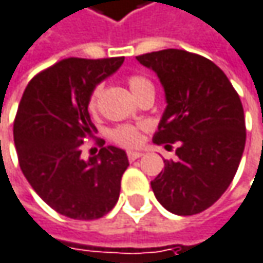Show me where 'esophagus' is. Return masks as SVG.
Masks as SVG:
<instances>
[{
	"mask_svg": "<svg viewBox=\"0 0 263 263\" xmlns=\"http://www.w3.org/2000/svg\"><path fill=\"white\" fill-rule=\"evenodd\" d=\"M141 156H144V153H142V152H138V150H128V152H127V158H128V161H136V159H139Z\"/></svg>",
	"mask_w": 263,
	"mask_h": 263,
	"instance_id": "obj_1",
	"label": "esophagus"
}]
</instances>
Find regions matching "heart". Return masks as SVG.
I'll return each mask as SVG.
<instances>
[{
	"label": "heart",
	"instance_id": "obj_1",
	"mask_svg": "<svg viewBox=\"0 0 263 263\" xmlns=\"http://www.w3.org/2000/svg\"><path fill=\"white\" fill-rule=\"evenodd\" d=\"M132 91L135 93V96L138 98L141 93L147 91V90H153V84L148 78L142 76V74H130L127 79ZM102 93V85L98 84L95 85V88L91 90L90 96H88V110L95 111L98 108V102H99V96ZM142 125H132V124H122V125H116L111 132H110V139L122 147H135L141 142L142 138Z\"/></svg>",
	"mask_w": 263,
	"mask_h": 263
}]
</instances>
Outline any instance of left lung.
<instances>
[{"mask_svg":"<svg viewBox=\"0 0 263 263\" xmlns=\"http://www.w3.org/2000/svg\"><path fill=\"white\" fill-rule=\"evenodd\" d=\"M156 71L167 108L153 142L172 150L176 161L152 181L161 205L179 216L211 206L231 184L243 148L245 116L240 98L213 61L187 50L167 49L136 57Z\"/></svg>","mask_w":263,"mask_h":263,"instance_id":"8db88e82","label":"left lung"}]
</instances>
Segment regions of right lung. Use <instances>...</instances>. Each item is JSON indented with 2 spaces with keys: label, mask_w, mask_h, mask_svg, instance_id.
Returning a JSON list of instances; mask_svg holds the SVG:
<instances>
[{
  "label": "right lung",
  "mask_w": 263,
  "mask_h": 263,
  "mask_svg": "<svg viewBox=\"0 0 263 263\" xmlns=\"http://www.w3.org/2000/svg\"><path fill=\"white\" fill-rule=\"evenodd\" d=\"M122 63L124 57L63 60L32 78L18 105L13 139L23 175L49 206L70 219H99L119 199L125 152L104 147L101 139L99 153L84 161L81 147L95 130L88 96Z\"/></svg>",
  "instance_id": "right-lung-1"
}]
</instances>
